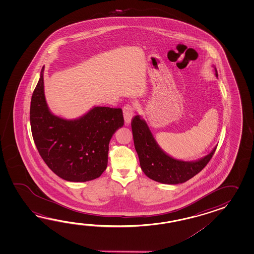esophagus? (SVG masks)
<instances>
[{"mask_svg": "<svg viewBox=\"0 0 254 254\" xmlns=\"http://www.w3.org/2000/svg\"><path fill=\"white\" fill-rule=\"evenodd\" d=\"M135 108L133 105L131 104H125L123 108V113H124V117L126 124L129 125L130 123V120L132 118V116L134 115Z\"/></svg>", "mask_w": 254, "mask_h": 254, "instance_id": "obj_1", "label": "esophagus"}]
</instances>
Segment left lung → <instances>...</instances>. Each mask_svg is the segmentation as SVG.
I'll return each mask as SVG.
<instances>
[{"label": "left lung", "instance_id": "left-lung-1", "mask_svg": "<svg viewBox=\"0 0 254 254\" xmlns=\"http://www.w3.org/2000/svg\"><path fill=\"white\" fill-rule=\"evenodd\" d=\"M215 74L218 76L216 68ZM131 130L141 170L147 177L162 184H183L192 178L211 161L217 148L216 146L211 153L197 162H183L161 150L148 125L140 116H134L131 120Z\"/></svg>", "mask_w": 254, "mask_h": 254}]
</instances>
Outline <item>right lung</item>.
Returning <instances> with one entry per match:
<instances>
[{
  "mask_svg": "<svg viewBox=\"0 0 254 254\" xmlns=\"http://www.w3.org/2000/svg\"><path fill=\"white\" fill-rule=\"evenodd\" d=\"M30 122L40 155L68 182H87L102 175L107 168L110 140L125 125L121 108L94 107L74 121L51 114L43 92V67L32 96Z\"/></svg>",
  "mask_w": 254,
  "mask_h": 254,
  "instance_id": "1",
  "label": "right lung"
}]
</instances>
